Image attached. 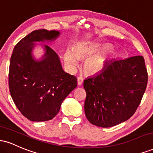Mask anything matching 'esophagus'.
Returning a JSON list of instances; mask_svg holds the SVG:
<instances>
[{
	"instance_id": "esophagus-1",
	"label": "esophagus",
	"mask_w": 153,
	"mask_h": 153,
	"mask_svg": "<svg viewBox=\"0 0 153 153\" xmlns=\"http://www.w3.org/2000/svg\"><path fill=\"white\" fill-rule=\"evenodd\" d=\"M82 82H83V78H82V76L78 77V85H81Z\"/></svg>"
}]
</instances>
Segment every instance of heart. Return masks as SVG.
Wrapping results in <instances>:
<instances>
[{
	"mask_svg": "<svg viewBox=\"0 0 153 153\" xmlns=\"http://www.w3.org/2000/svg\"><path fill=\"white\" fill-rule=\"evenodd\" d=\"M109 47H100L97 44H93L90 45H85V44H79L73 50L75 55L71 50H68L66 51L64 55V61L68 67L72 69H74L78 65V60L75 56L78 59H83L96 52L108 51L109 50ZM83 68L85 71L89 73H99L104 68L103 59L102 57H99V56L90 57L84 62Z\"/></svg>",
	"mask_w": 153,
	"mask_h": 153,
	"instance_id": "b5f03b06",
	"label": "heart"
}]
</instances>
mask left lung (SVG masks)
Wrapping results in <instances>:
<instances>
[{
	"mask_svg": "<svg viewBox=\"0 0 153 153\" xmlns=\"http://www.w3.org/2000/svg\"><path fill=\"white\" fill-rule=\"evenodd\" d=\"M147 80L143 56L106 61L102 71L83 82L88 120L103 128L128 120L141 102Z\"/></svg>",
	"mask_w": 153,
	"mask_h": 153,
	"instance_id": "1",
	"label": "left lung"
}]
</instances>
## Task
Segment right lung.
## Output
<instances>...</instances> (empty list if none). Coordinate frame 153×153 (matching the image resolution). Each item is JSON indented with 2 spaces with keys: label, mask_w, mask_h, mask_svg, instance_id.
I'll list each match as a JSON object with an SVG mask.
<instances>
[{
  "label": "right lung",
  "mask_w": 153,
  "mask_h": 153,
  "mask_svg": "<svg viewBox=\"0 0 153 153\" xmlns=\"http://www.w3.org/2000/svg\"><path fill=\"white\" fill-rule=\"evenodd\" d=\"M57 31H33L16 44L10 57L8 85L15 105L32 122L51 120L61 104L77 87V78L63 71L54 51L44 45L45 55L36 60L32 55L36 42L53 41Z\"/></svg>",
  "instance_id": "add662e5"
}]
</instances>
